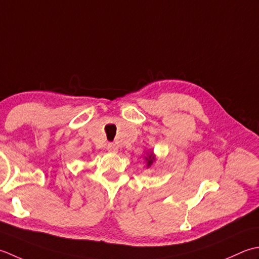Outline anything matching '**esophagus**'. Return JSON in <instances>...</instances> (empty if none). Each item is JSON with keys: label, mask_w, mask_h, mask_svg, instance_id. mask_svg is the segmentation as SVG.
Here are the masks:
<instances>
[{"label": "esophagus", "mask_w": 259, "mask_h": 259, "mask_svg": "<svg viewBox=\"0 0 259 259\" xmlns=\"http://www.w3.org/2000/svg\"><path fill=\"white\" fill-rule=\"evenodd\" d=\"M107 150H108V152H112V153H116L117 152V146H116V144H114V143H108L107 144Z\"/></svg>", "instance_id": "34e87169"}]
</instances>
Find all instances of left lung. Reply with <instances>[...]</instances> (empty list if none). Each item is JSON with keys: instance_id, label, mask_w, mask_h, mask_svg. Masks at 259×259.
Segmentation results:
<instances>
[{"instance_id": "left-lung-1", "label": "left lung", "mask_w": 259, "mask_h": 259, "mask_svg": "<svg viewBox=\"0 0 259 259\" xmlns=\"http://www.w3.org/2000/svg\"><path fill=\"white\" fill-rule=\"evenodd\" d=\"M146 159V162H147V166H150L153 162H154V156H153V154L151 153V154H149V156L145 157Z\"/></svg>"}]
</instances>
